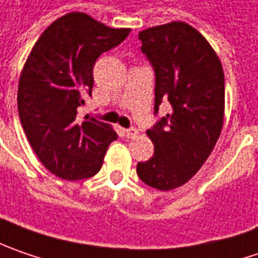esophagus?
<instances>
[{
    "mask_svg": "<svg viewBox=\"0 0 258 258\" xmlns=\"http://www.w3.org/2000/svg\"><path fill=\"white\" fill-rule=\"evenodd\" d=\"M125 136H127L128 139H136V137L139 136V130L137 128L125 130Z\"/></svg>",
    "mask_w": 258,
    "mask_h": 258,
    "instance_id": "obj_1",
    "label": "esophagus"
}]
</instances>
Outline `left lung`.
Returning a JSON list of instances; mask_svg holds the SVG:
<instances>
[{"mask_svg":"<svg viewBox=\"0 0 258 258\" xmlns=\"http://www.w3.org/2000/svg\"><path fill=\"white\" fill-rule=\"evenodd\" d=\"M141 51L154 68V112L166 114L147 136L154 154L137 164L146 185L172 190L189 182L207 162L224 125L225 79L218 54L196 28L172 21L139 33Z\"/></svg>","mask_w":258,"mask_h":258,"instance_id":"left-lung-1","label":"left lung"}]
</instances>
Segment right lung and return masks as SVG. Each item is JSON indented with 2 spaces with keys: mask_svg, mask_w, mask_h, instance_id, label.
Listing matches in <instances>:
<instances>
[{
  "mask_svg": "<svg viewBox=\"0 0 258 258\" xmlns=\"http://www.w3.org/2000/svg\"><path fill=\"white\" fill-rule=\"evenodd\" d=\"M131 28H111L73 11L53 21L28 54L20 75L18 115L43 166L64 180L99 172L114 128L95 118L78 119L94 86L96 59L118 46Z\"/></svg>",
  "mask_w": 258,
  "mask_h": 258,
  "instance_id": "obj_1",
  "label": "right lung"
}]
</instances>
